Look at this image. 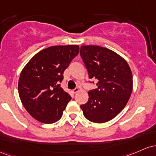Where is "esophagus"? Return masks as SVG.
Instances as JSON below:
<instances>
[{"instance_id": "1", "label": "esophagus", "mask_w": 156, "mask_h": 156, "mask_svg": "<svg viewBox=\"0 0 156 156\" xmlns=\"http://www.w3.org/2000/svg\"><path fill=\"white\" fill-rule=\"evenodd\" d=\"M79 90H80V89H79V87H76V88L73 89V90H71V91H72L73 94H76V93H77V92L79 91Z\"/></svg>"}]
</instances>
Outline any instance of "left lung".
Here are the masks:
<instances>
[{"label":"left lung","instance_id":"left-lung-1","mask_svg":"<svg viewBox=\"0 0 156 156\" xmlns=\"http://www.w3.org/2000/svg\"><path fill=\"white\" fill-rule=\"evenodd\" d=\"M80 56L89 79L98 81V87L88 92V101L80 108L87 120L105 123L127 105L133 90L132 71L123 57L104 47L82 45Z\"/></svg>","mask_w":156,"mask_h":156}]
</instances>
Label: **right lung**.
I'll list each match as a JSON object with an SVG mask.
<instances>
[{"instance_id":"1","label":"right lung","mask_w":156,"mask_h":156,"mask_svg":"<svg viewBox=\"0 0 156 156\" xmlns=\"http://www.w3.org/2000/svg\"><path fill=\"white\" fill-rule=\"evenodd\" d=\"M79 51L78 45L48 47L37 53L23 69L18 81L19 97L36 120L52 124L62 117L71 97L59 83Z\"/></svg>"}]
</instances>
